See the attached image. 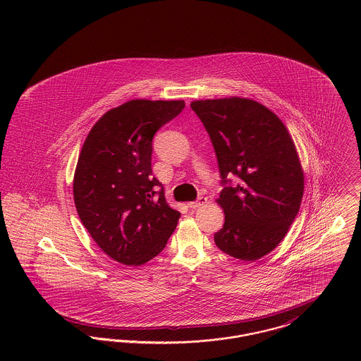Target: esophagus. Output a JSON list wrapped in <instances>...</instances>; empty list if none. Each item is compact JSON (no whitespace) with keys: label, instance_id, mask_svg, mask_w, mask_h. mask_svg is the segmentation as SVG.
Listing matches in <instances>:
<instances>
[{"label":"esophagus","instance_id":"1","mask_svg":"<svg viewBox=\"0 0 361 361\" xmlns=\"http://www.w3.org/2000/svg\"><path fill=\"white\" fill-rule=\"evenodd\" d=\"M207 203V197L204 196H200L196 202H192V203H189L188 206L190 207V208H197V207L204 206Z\"/></svg>","mask_w":361,"mask_h":361}]
</instances>
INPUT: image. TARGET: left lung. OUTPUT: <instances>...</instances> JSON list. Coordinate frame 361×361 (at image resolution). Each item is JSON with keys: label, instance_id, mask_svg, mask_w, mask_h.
Here are the masks:
<instances>
[{"label": "left lung", "instance_id": "1", "mask_svg": "<svg viewBox=\"0 0 361 361\" xmlns=\"http://www.w3.org/2000/svg\"><path fill=\"white\" fill-rule=\"evenodd\" d=\"M190 106L211 139L224 186L216 203L225 224L214 242L232 257H264L286 236L302 204L305 176L293 140L272 111L249 99Z\"/></svg>", "mask_w": 361, "mask_h": 361}]
</instances>
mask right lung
Returning a JSON list of instances; mask_svg holds the SVG:
<instances>
[{"instance_id": "right-lung-1", "label": "right lung", "mask_w": 361, "mask_h": 361, "mask_svg": "<svg viewBox=\"0 0 361 361\" xmlns=\"http://www.w3.org/2000/svg\"><path fill=\"white\" fill-rule=\"evenodd\" d=\"M183 108L182 100L122 104L104 114L82 147L73 179L79 218L104 253L125 265L159 255L180 216L153 176L152 154L157 130Z\"/></svg>"}]
</instances>
